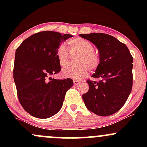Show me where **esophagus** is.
Returning a JSON list of instances; mask_svg holds the SVG:
<instances>
[{"instance_id":"34e87169","label":"esophagus","mask_w":147,"mask_h":147,"mask_svg":"<svg viewBox=\"0 0 147 147\" xmlns=\"http://www.w3.org/2000/svg\"><path fill=\"white\" fill-rule=\"evenodd\" d=\"M73 83H74V85H78V84L80 83V81L77 80V79H74Z\"/></svg>"}]
</instances>
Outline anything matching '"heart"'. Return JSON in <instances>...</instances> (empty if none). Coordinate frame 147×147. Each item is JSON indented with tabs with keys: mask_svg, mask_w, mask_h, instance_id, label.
I'll use <instances>...</instances> for the list:
<instances>
[{
	"mask_svg": "<svg viewBox=\"0 0 147 147\" xmlns=\"http://www.w3.org/2000/svg\"><path fill=\"white\" fill-rule=\"evenodd\" d=\"M70 53L79 55L75 61V66L65 67L62 70V75L65 78L81 79L88 75V68L90 70L97 69L99 65V57L93 52L94 45L85 38L77 37L69 42ZM57 57L61 66L63 67L68 63L69 52L65 45L61 44L57 50Z\"/></svg>",
	"mask_w": 147,
	"mask_h": 147,
	"instance_id": "1",
	"label": "heart"
}]
</instances>
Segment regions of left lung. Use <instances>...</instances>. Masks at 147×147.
Here are the masks:
<instances>
[{
	"mask_svg": "<svg viewBox=\"0 0 147 147\" xmlns=\"http://www.w3.org/2000/svg\"><path fill=\"white\" fill-rule=\"evenodd\" d=\"M79 36L95 44L99 54V65L92 77L100 80L88 79L89 90L82 95L84 104L97 115L115 113L124 105L132 90V55L124 43L107 34Z\"/></svg>",
	"mask_w": 147,
	"mask_h": 147,
	"instance_id": "8db88e82",
	"label": "left lung"
}]
</instances>
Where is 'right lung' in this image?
<instances>
[{
  "instance_id": "1",
  "label": "right lung",
  "mask_w": 147,
  "mask_h": 147,
  "mask_svg": "<svg viewBox=\"0 0 147 147\" xmlns=\"http://www.w3.org/2000/svg\"><path fill=\"white\" fill-rule=\"evenodd\" d=\"M72 37L52 31L34 34L25 39L15 54L13 75L20 104L28 113L45 119L61 109L65 93L73 81L52 79L61 71L57 50Z\"/></svg>"
}]
</instances>
